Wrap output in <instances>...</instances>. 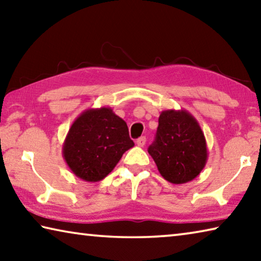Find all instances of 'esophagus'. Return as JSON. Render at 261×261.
Masks as SVG:
<instances>
[{
  "instance_id": "esophagus-1",
  "label": "esophagus",
  "mask_w": 261,
  "mask_h": 261,
  "mask_svg": "<svg viewBox=\"0 0 261 261\" xmlns=\"http://www.w3.org/2000/svg\"><path fill=\"white\" fill-rule=\"evenodd\" d=\"M145 143H146V138H145V137H140V138H138L136 141V144L138 145L139 147H144Z\"/></svg>"
}]
</instances>
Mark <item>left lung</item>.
I'll return each mask as SVG.
<instances>
[{"instance_id": "obj_1", "label": "left lung", "mask_w": 261, "mask_h": 261, "mask_svg": "<svg viewBox=\"0 0 261 261\" xmlns=\"http://www.w3.org/2000/svg\"><path fill=\"white\" fill-rule=\"evenodd\" d=\"M159 173L168 182L184 184L201 173L207 162L206 139L188 110H163L154 143L148 147Z\"/></svg>"}]
</instances>
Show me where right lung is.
Returning <instances> with one entry per match:
<instances>
[{
    "instance_id": "1",
    "label": "right lung",
    "mask_w": 261,
    "mask_h": 261,
    "mask_svg": "<svg viewBox=\"0 0 261 261\" xmlns=\"http://www.w3.org/2000/svg\"><path fill=\"white\" fill-rule=\"evenodd\" d=\"M135 146L126 123L109 107L90 108L74 120L63 143V158L86 182L103 179Z\"/></svg>"
}]
</instances>
